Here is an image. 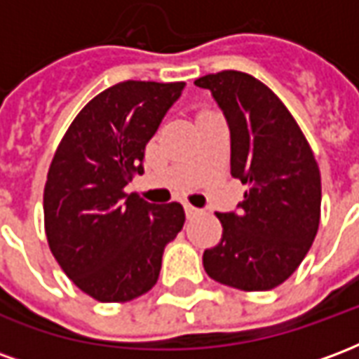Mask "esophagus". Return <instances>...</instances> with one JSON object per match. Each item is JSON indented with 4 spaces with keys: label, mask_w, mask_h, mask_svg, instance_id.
<instances>
[{
    "label": "esophagus",
    "mask_w": 359,
    "mask_h": 359,
    "mask_svg": "<svg viewBox=\"0 0 359 359\" xmlns=\"http://www.w3.org/2000/svg\"><path fill=\"white\" fill-rule=\"evenodd\" d=\"M184 211H187V217H196L198 213H200V210L198 208H194V205H190V203H184Z\"/></svg>",
    "instance_id": "34e87169"
}]
</instances>
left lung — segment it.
<instances>
[{
  "instance_id": "8db88e82",
  "label": "left lung",
  "mask_w": 359,
  "mask_h": 359,
  "mask_svg": "<svg viewBox=\"0 0 359 359\" xmlns=\"http://www.w3.org/2000/svg\"><path fill=\"white\" fill-rule=\"evenodd\" d=\"M231 130V175L248 184L238 211L217 213L221 242L203 252L213 280L271 290L298 269L321 217V175L306 136L264 82L241 71L205 74Z\"/></svg>"
}]
</instances>
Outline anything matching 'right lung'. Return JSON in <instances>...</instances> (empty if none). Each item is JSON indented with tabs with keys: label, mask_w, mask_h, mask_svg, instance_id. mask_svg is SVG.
Segmentation results:
<instances>
[{
	"label": "right lung",
	"mask_w": 359,
	"mask_h": 359,
	"mask_svg": "<svg viewBox=\"0 0 359 359\" xmlns=\"http://www.w3.org/2000/svg\"><path fill=\"white\" fill-rule=\"evenodd\" d=\"M184 82L125 81L74 117L51 159L43 225L53 257L82 292L113 304L146 294L184 225L177 202L149 203L125 187Z\"/></svg>",
	"instance_id": "add662e5"
}]
</instances>
